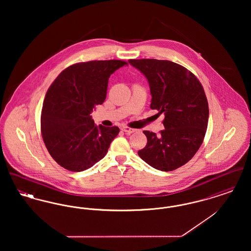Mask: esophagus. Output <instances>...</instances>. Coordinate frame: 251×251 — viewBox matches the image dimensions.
I'll return each instance as SVG.
<instances>
[{
    "label": "esophagus",
    "instance_id": "34e87169",
    "mask_svg": "<svg viewBox=\"0 0 251 251\" xmlns=\"http://www.w3.org/2000/svg\"><path fill=\"white\" fill-rule=\"evenodd\" d=\"M121 130L123 131H125L127 134H131L132 132H134L135 130L134 129H131L130 127H127V126H124V127H122L121 128Z\"/></svg>",
    "mask_w": 251,
    "mask_h": 251
}]
</instances>
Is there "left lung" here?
Here are the masks:
<instances>
[{"instance_id": "8db88e82", "label": "left lung", "mask_w": 251, "mask_h": 251, "mask_svg": "<svg viewBox=\"0 0 251 251\" xmlns=\"http://www.w3.org/2000/svg\"><path fill=\"white\" fill-rule=\"evenodd\" d=\"M147 77L151 108L164 114L165 129L144 131L148 143L138 151L147 164L162 171L185 165L201 146L208 126L209 106L203 86L186 68L168 60L130 59Z\"/></svg>"}]
</instances>
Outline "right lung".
Instances as JSON below:
<instances>
[{"label": "right lung", "mask_w": 251, "mask_h": 251, "mask_svg": "<svg viewBox=\"0 0 251 251\" xmlns=\"http://www.w3.org/2000/svg\"><path fill=\"white\" fill-rule=\"evenodd\" d=\"M126 64L114 59L73 64L50 85L41 111V134L61 167L80 172L106 155L120 129L97 126L90 114L105 100L110 75Z\"/></svg>", "instance_id": "right-lung-1"}]
</instances>
